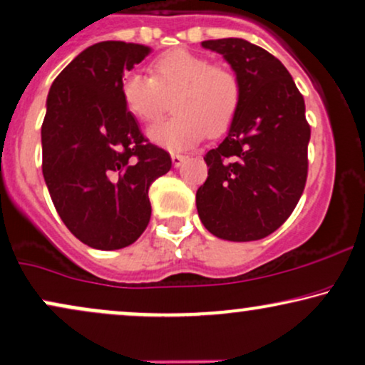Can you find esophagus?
Instances as JSON below:
<instances>
[{
  "label": "esophagus",
  "instance_id": "esophagus-1",
  "mask_svg": "<svg viewBox=\"0 0 365 365\" xmlns=\"http://www.w3.org/2000/svg\"><path fill=\"white\" fill-rule=\"evenodd\" d=\"M185 160H187V156H183V155H178V153H173V155H172V163H173V167H180V165H182Z\"/></svg>",
  "mask_w": 365,
  "mask_h": 365
}]
</instances>
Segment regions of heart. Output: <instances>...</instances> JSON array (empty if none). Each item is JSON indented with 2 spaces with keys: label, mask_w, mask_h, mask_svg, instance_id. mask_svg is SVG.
Segmentation results:
<instances>
[{
  "label": "heart",
  "mask_w": 365,
  "mask_h": 365,
  "mask_svg": "<svg viewBox=\"0 0 365 365\" xmlns=\"http://www.w3.org/2000/svg\"><path fill=\"white\" fill-rule=\"evenodd\" d=\"M150 72L151 77L126 73L121 94L129 113L141 123H155L167 108V99L177 96L173 101L177 116L148 129L155 145L182 153L197 145L207 131L217 135L232 121L239 106V82L227 68L177 48L156 57Z\"/></svg>",
  "instance_id": "1"
}]
</instances>
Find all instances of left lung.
Segmentation results:
<instances>
[{
    "mask_svg": "<svg viewBox=\"0 0 365 365\" xmlns=\"http://www.w3.org/2000/svg\"><path fill=\"white\" fill-rule=\"evenodd\" d=\"M239 82V106L225 140L204 156L209 177L197 212L215 237L257 241L297 207L308 173L305 101L274 55L242 38L205 40Z\"/></svg>",
    "mask_w": 365,
    "mask_h": 365,
    "instance_id": "8db88e82",
    "label": "left lung"
}]
</instances>
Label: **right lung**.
<instances>
[{"label": "right lung", "mask_w": 365, "mask_h": 365, "mask_svg": "<svg viewBox=\"0 0 365 365\" xmlns=\"http://www.w3.org/2000/svg\"><path fill=\"white\" fill-rule=\"evenodd\" d=\"M150 53L126 41H99L58 73L41 124V172L60 219L89 247L113 251L150 222V185L172 168L165 150L141 135L121 82Z\"/></svg>", "instance_id": "right-lung-1"}]
</instances>
